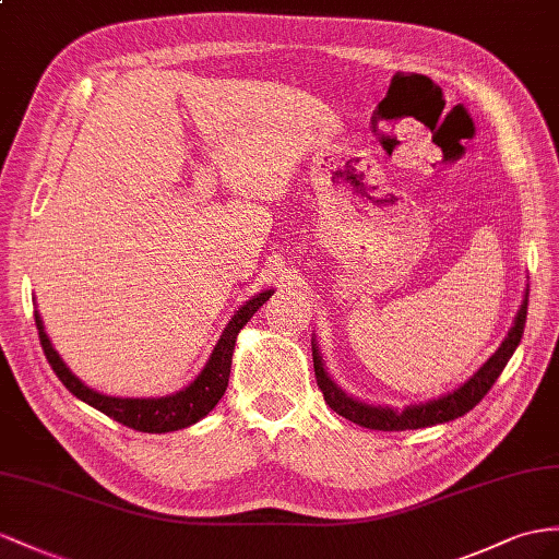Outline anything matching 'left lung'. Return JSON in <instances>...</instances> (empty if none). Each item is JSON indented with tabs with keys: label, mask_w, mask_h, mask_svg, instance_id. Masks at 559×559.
<instances>
[{
	"label": "left lung",
	"mask_w": 559,
	"mask_h": 559,
	"mask_svg": "<svg viewBox=\"0 0 559 559\" xmlns=\"http://www.w3.org/2000/svg\"><path fill=\"white\" fill-rule=\"evenodd\" d=\"M526 305H528V288L524 290V299L520 305L518 317L508 331V337L500 342V347L486 359V364L477 370L475 376L465 380L461 388L443 394L439 399H429V402L411 404L406 408H392V406H380V404H368L347 394L340 384L328 376L323 356L319 352L317 340H311V356H313V373H317L319 390L323 392L325 404L331 406L337 416L347 418L356 425L368 427V429H382V432H404V429H420V427H432L465 416L472 408H475L481 399L493 388L498 376L503 373L508 366L510 356L518 349L524 323H526Z\"/></svg>",
	"instance_id": "8db88e82"
}]
</instances>
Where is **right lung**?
I'll use <instances>...</instances> for the list:
<instances>
[{"label":"right lung","instance_id":"1","mask_svg":"<svg viewBox=\"0 0 559 559\" xmlns=\"http://www.w3.org/2000/svg\"><path fill=\"white\" fill-rule=\"evenodd\" d=\"M271 295H274V290H262L254 297H250L246 305L238 307V311H234L231 321H228L222 331L217 345H214L203 370L193 378L191 384H186L183 390L167 396H146V399L108 396L104 392L87 388V384H84L73 370L66 366L61 354L53 349L51 340L45 331V323H41L39 311H35V323H37L39 342H41V349H45L47 361L53 368V373L59 376V380L66 384V390L73 392L80 402L106 413L108 418L118 420L127 427L139 429V432L163 435V432H175V429L195 425L219 404V399L228 388V376H231L236 337L242 331V325L254 317V311L260 309Z\"/></svg>","mask_w":559,"mask_h":559}]
</instances>
